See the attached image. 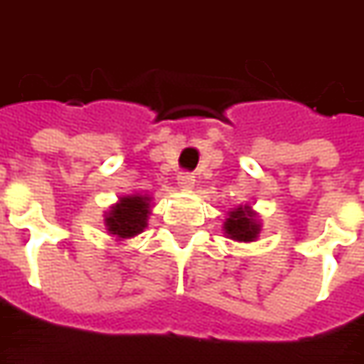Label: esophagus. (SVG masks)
<instances>
[{
	"instance_id": "1",
	"label": "esophagus",
	"mask_w": 364,
	"mask_h": 364,
	"mask_svg": "<svg viewBox=\"0 0 364 364\" xmlns=\"http://www.w3.org/2000/svg\"><path fill=\"white\" fill-rule=\"evenodd\" d=\"M177 185L181 191H191L195 187V177L191 173H179L177 175Z\"/></svg>"
}]
</instances>
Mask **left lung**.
I'll use <instances>...</instances> for the list:
<instances>
[{"instance_id": "1", "label": "left lung", "mask_w": 364, "mask_h": 364, "mask_svg": "<svg viewBox=\"0 0 364 364\" xmlns=\"http://www.w3.org/2000/svg\"><path fill=\"white\" fill-rule=\"evenodd\" d=\"M226 238L236 240V242H254L258 240L262 232V223L258 213L254 210L248 203L238 205L226 213L225 223H223Z\"/></svg>"}]
</instances>
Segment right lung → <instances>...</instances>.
Listing matches in <instances>:
<instances>
[{"instance_id": "add662e5", "label": "right lung", "mask_w": 364, "mask_h": 364, "mask_svg": "<svg viewBox=\"0 0 364 364\" xmlns=\"http://www.w3.org/2000/svg\"><path fill=\"white\" fill-rule=\"evenodd\" d=\"M151 215V197L141 193L124 195L104 213V226L116 242L128 240L146 230Z\"/></svg>"}]
</instances>
